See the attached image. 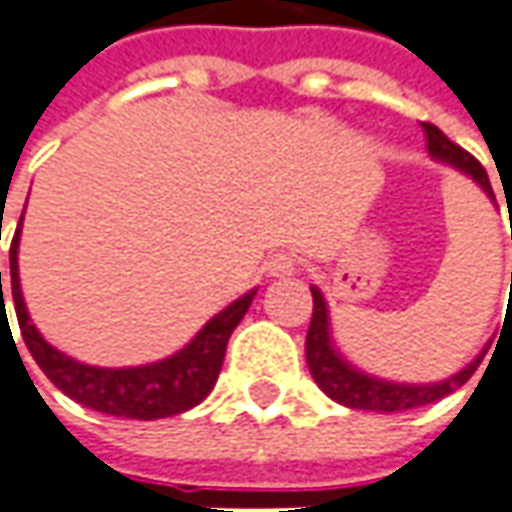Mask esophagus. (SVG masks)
<instances>
[{"label":"esophagus","instance_id":"1","mask_svg":"<svg viewBox=\"0 0 512 512\" xmlns=\"http://www.w3.org/2000/svg\"><path fill=\"white\" fill-rule=\"evenodd\" d=\"M294 271H297V257L291 255V252H277L266 263V274L269 277H291Z\"/></svg>","mask_w":512,"mask_h":512}]
</instances>
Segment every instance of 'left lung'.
I'll list each match as a JSON object with an SVG mask.
<instances>
[{"instance_id":"1","label":"left lung","mask_w":512,"mask_h":512,"mask_svg":"<svg viewBox=\"0 0 512 512\" xmlns=\"http://www.w3.org/2000/svg\"><path fill=\"white\" fill-rule=\"evenodd\" d=\"M423 131H426L431 159H437V162H443L451 170L468 176L496 204L488 173H485V168L476 162L474 156L468 154V151H462L460 145H454L437 125L423 123ZM311 297H314V316H311V328H308V336H305L308 370L314 375L316 387L322 389L330 401L342 403L347 409H367V412L387 415V412H406V409H417V406H426V403H437L440 398L457 392L476 373L479 361L485 358L490 347V344H485L482 353L471 364H465L460 373L448 375V378L434 381V384L387 381V378H378V375L358 370L356 364H350L342 356V350L336 347V339H333V328H330L328 302H325L322 291L316 285H311Z\"/></svg>"}]
</instances>
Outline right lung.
I'll return each mask as SVG.
<instances>
[{"label": "right lung", "instance_id": "add662e5", "mask_svg": "<svg viewBox=\"0 0 512 512\" xmlns=\"http://www.w3.org/2000/svg\"><path fill=\"white\" fill-rule=\"evenodd\" d=\"M24 218V215H22ZM19 229L10 243V291L13 305L19 316L22 339L55 387L72 401L83 403L95 412L114 417H131V420H159V417L182 415L204 401L218 381L227 342L232 330L238 328L243 314L255 300L257 288L246 291L243 297L229 302L224 311L212 316L204 328L198 330L182 350L173 356L159 358L139 367H95L75 361L58 347H52L27 314L19 283ZM0 300H2V271H0ZM5 316V300H2Z\"/></svg>", "mask_w": 512, "mask_h": 512}]
</instances>
